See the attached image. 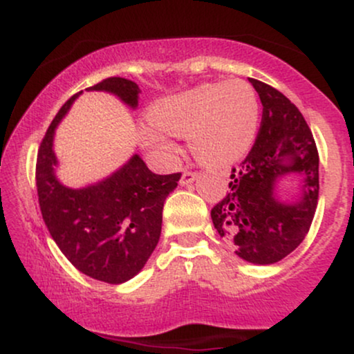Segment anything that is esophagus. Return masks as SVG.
Wrapping results in <instances>:
<instances>
[{
    "label": "esophagus",
    "mask_w": 354,
    "mask_h": 354,
    "mask_svg": "<svg viewBox=\"0 0 354 354\" xmlns=\"http://www.w3.org/2000/svg\"><path fill=\"white\" fill-rule=\"evenodd\" d=\"M198 178V174L196 173H191V171H185L181 174V180H180V185L181 186H188V185H191V183H193L194 180H196Z\"/></svg>",
    "instance_id": "1"
}]
</instances>
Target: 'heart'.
Here are the masks:
<instances>
[{
    "label": "heart",
    "mask_w": 354,
    "mask_h": 354,
    "mask_svg": "<svg viewBox=\"0 0 354 354\" xmlns=\"http://www.w3.org/2000/svg\"><path fill=\"white\" fill-rule=\"evenodd\" d=\"M149 123L138 129L146 149L171 161L178 153L173 136H189L191 149L203 163L234 161L250 148L259 121V103L251 84L241 80L205 83L158 100Z\"/></svg>",
    "instance_id": "obj_1"
}]
</instances>
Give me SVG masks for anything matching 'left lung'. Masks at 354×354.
<instances>
[{"label": "left lung", "mask_w": 354, "mask_h": 354, "mask_svg": "<svg viewBox=\"0 0 354 354\" xmlns=\"http://www.w3.org/2000/svg\"><path fill=\"white\" fill-rule=\"evenodd\" d=\"M263 104L258 138L246 160L231 171L226 196L211 209L214 230L236 246L239 258L273 265L301 245L319 193V158L299 109L283 93L250 78ZM299 183L290 198L281 183Z\"/></svg>", "instance_id": "left-lung-1"}]
</instances>
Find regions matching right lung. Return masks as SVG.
Masks as SVG:
<instances>
[{
	"label": "right lung",
	"instance_id": "right-lung-1",
	"mask_svg": "<svg viewBox=\"0 0 354 354\" xmlns=\"http://www.w3.org/2000/svg\"><path fill=\"white\" fill-rule=\"evenodd\" d=\"M86 91L111 93L136 109L141 89L131 80L108 78ZM81 93L61 106L39 146V208L51 238L76 270L98 281L121 284L143 270L160 241L165 200L181 174H154L140 154H133L103 180L84 188L64 186L56 176L53 141L56 126Z\"/></svg>",
	"mask_w": 354,
	"mask_h": 354
}]
</instances>
